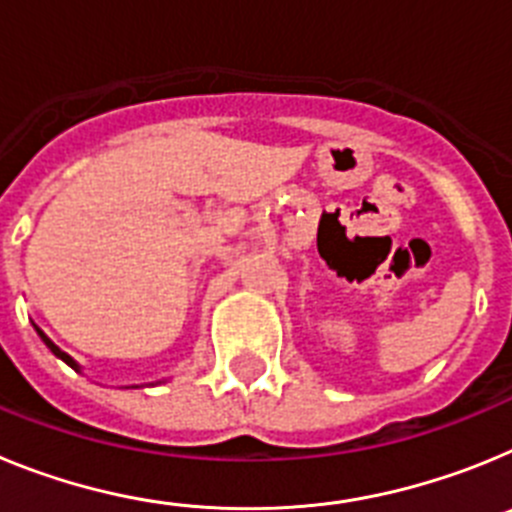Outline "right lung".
I'll list each match as a JSON object with an SVG mask.
<instances>
[{"mask_svg":"<svg viewBox=\"0 0 512 512\" xmlns=\"http://www.w3.org/2000/svg\"><path fill=\"white\" fill-rule=\"evenodd\" d=\"M38 333H40V338H43V341H45V346L51 348V351H53V354H56V356H58V359H63V361H66V364H69V366H74V369H79V366H76V361H74V359H71V356H69V354H63L61 348H58V346H56V343H53V341H51V338L45 336L43 330H40V328H38Z\"/></svg>","mask_w":512,"mask_h":512,"instance_id":"right-lung-1","label":"right lung"}]
</instances>
